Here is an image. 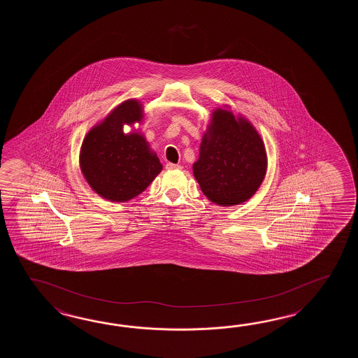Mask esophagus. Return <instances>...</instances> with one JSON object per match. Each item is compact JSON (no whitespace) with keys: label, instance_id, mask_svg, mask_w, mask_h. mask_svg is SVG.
<instances>
[{"label":"esophagus","instance_id":"esophagus-1","mask_svg":"<svg viewBox=\"0 0 358 358\" xmlns=\"http://www.w3.org/2000/svg\"><path fill=\"white\" fill-rule=\"evenodd\" d=\"M166 169H168V170H173V169H180V165H176V164H171V162H168V164H166Z\"/></svg>","mask_w":358,"mask_h":358}]
</instances>
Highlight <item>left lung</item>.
<instances>
[{
	"label": "left lung",
	"mask_w": 358,
	"mask_h": 358,
	"mask_svg": "<svg viewBox=\"0 0 358 358\" xmlns=\"http://www.w3.org/2000/svg\"><path fill=\"white\" fill-rule=\"evenodd\" d=\"M266 169L265 145L251 122L216 108L193 164V174L206 197L216 205L243 203L259 189Z\"/></svg>",
	"instance_id": "8db88e82"
}]
</instances>
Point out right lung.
<instances>
[{
	"label": "right lung",
	"mask_w": 358,
	"mask_h": 358,
	"mask_svg": "<svg viewBox=\"0 0 358 358\" xmlns=\"http://www.w3.org/2000/svg\"><path fill=\"white\" fill-rule=\"evenodd\" d=\"M143 120V106L137 99L124 101L93 127L84 138L79 156L85 180L101 197L125 202L137 197L162 170L157 155L145 138L124 125Z\"/></svg>",
	"instance_id": "right-lung-1"
}]
</instances>
